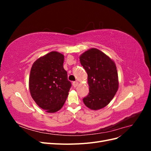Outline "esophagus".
<instances>
[{
  "label": "esophagus",
  "mask_w": 151,
  "mask_h": 151,
  "mask_svg": "<svg viewBox=\"0 0 151 151\" xmlns=\"http://www.w3.org/2000/svg\"><path fill=\"white\" fill-rule=\"evenodd\" d=\"M78 82L77 81H74V82H73V83H72V85H73V86L74 87V88H76V87H77V85H78Z\"/></svg>",
  "instance_id": "1"
}]
</instances>
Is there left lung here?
<instances>
[{
  "label": "left lung",
  "instance_id": "obj_1",
  "mask_svg": "<svg viewBox=\"0 0 151 151\" xmlns=\"http://www.w3.org/2000/svg\"><path fill=\"white\" fill-rule=\"evenodd\" d=\"M80 62L88 74V95L83 98L86 106L93 110L108 105L118 89L115 62L96 48H91L80 56Z\"/></svg>",
  "mask_w": 151,
  "mask_h": 151
}]
</instances>
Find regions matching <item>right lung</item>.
<instances>
[{"mask_svg": "<svg viewBox=\"0 0 151 151\" xmlns=\"http://www.w3.org/2000/svg\"><path fill=\"white\" fill-rule=\"evenodd\" d=\"M63 60V54L52 52L36 60L31 68L29 88L31 97L48 113L62 108L71 88Z\"/></svg>", "mask_w": 151, "mask_h": 151, "instance_id": "add662e5", "label": "right lung"}]
</instances>
